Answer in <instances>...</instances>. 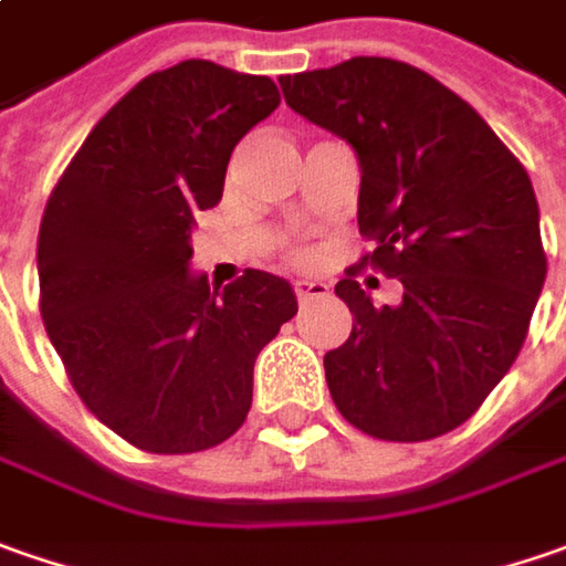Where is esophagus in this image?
<instances>
[{"label": "esophagus", "mask_w": 566, "mask_h": 566, "mask_svg": "<svg viewBox=\"0 0 566 566\" xmlns=\"http://www.w3.org/2000/svg\"><path fill=\"white\" fill-rule=\"evenodd\" d=\"M294 291H297V301L301 304H307V301H316V297H326L329 294V284L326 282H297L294 284Z\"/></svg>", "instance_id": "34e87169"}]
</instances>
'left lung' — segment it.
<instances>
[{"mask_svg": "<svg viewBox=\"0 0 566 566\" xmlns=\"http://www.w3.org/2000/svg\"><path fill=\"white\" fill-rule=\"evenodd\" d=\"M284 104L352 145L370 265L402 282L374 307L342 279L355 326L323 357L332 402L370 437L430 440L475 415L526 342L545 284L538 202L494 129L428 72L355 56L279 78Z\"/></svg>", "mask_w": 566, "mask_h": 566, "instance_id": "1", "label": "left lung"}]
</instances>
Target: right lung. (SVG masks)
<instances>
[{"instance_id": "add662e5", "label": "right lung", "mask_w": 566, "mask_h": 566, "mask_svg": "<svg viewBox=\"0 0 566 566\" xmlns=\"http://www.w3.org/2000/svg\"><path fill=\"white\" fill-rule=\"evenodd\" d=\"M279 104L265 75L177 62L113 104L46 202L43 326L82 402L138 450L228 440L253 402L256 355L297 313L272 272L247 269L218 291L189 269L234 145Z\"/></svg>"}]
</instances>
